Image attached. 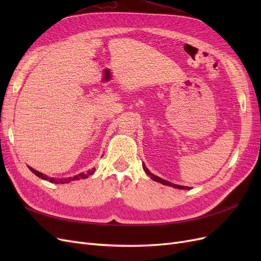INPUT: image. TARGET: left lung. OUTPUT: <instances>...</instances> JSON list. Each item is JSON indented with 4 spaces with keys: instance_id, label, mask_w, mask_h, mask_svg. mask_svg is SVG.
Here are the masks:
<instances>
[{
    "instance_id": "left-lung-1",
    "label": "left lung",
    "mask_w": 261,
    "mask_h": 261,
    "mask_svg": "<svg viewBox=\"0 0 261 261\" xmlns=\"http://www.w3.org/2000/svg\"><path fill=\"white\" fill-rule=\"evenodd\" d=\"M143 168H144L145 172L147 173V175H149L150 177H151V179H153L154 181H158V183H161V184H163V185L171 186V187H173V188H177V189H191V187H188V186H181V185L173 184V183H170V181H168V180H165V179H163V178H161V177H159V176H156V175L152 174V173L149 172V170L146 168L145 163H143Z\"/></svg>"
}]
</instances>
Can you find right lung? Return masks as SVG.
I'll return each instance as SVG.
<instances>
[{"label":"right lung","instance_id":"1","mask_svg":"<svg viewBox=\"0 0 261 261\" xmlns=\"http://www.w3.org/2000/svg\"><path fill=\"white\" fill-rule=\"evenodd\" d=\"M28 168H29V170H30L31 172L35 173V174H36L38 177H40V178H42V179H44V180H49V181H51V183H55V184H65V183H69V181H72V180H78V179H82V178L84 179V178H87L88 176L92 175L93 173H94V171H96V169L92 168L91 170H88L87 172L80 173V174H77V175H75V176H73V177H67V178H54V177H49L48 175L43 174V173H41V172L36 171L35 169H33L31 167H28Z\"/></svg>","mask_w":261,"mask_h":261}]
</instances>
